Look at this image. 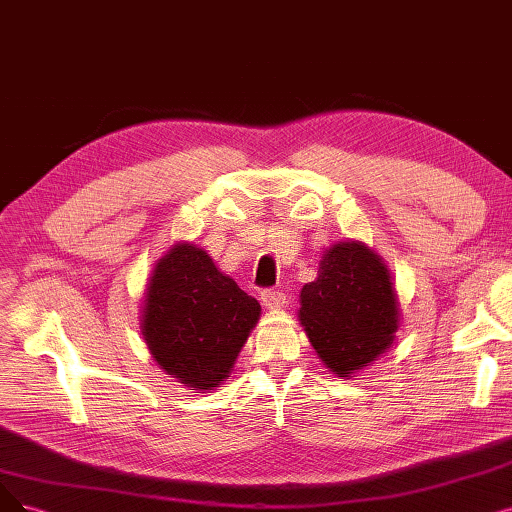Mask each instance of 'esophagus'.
Returning <instances> with one entry per match:
<instances>
[{
	"mask_svg": "<svg viewBox=\"0 0 512 512\" xmlns=\"http://www.w3.org/2000/svg\"><path fill=\"white\" fill-rule=\"evenodd\" d=\"M260 302L267 306V309H281L285 304V294L279 288H269L260 292Z\"/></svg>",
	"mask_w": 512,
	"mask_h": 512,
	"instance_id": "esophagus-1",
	"label": "esophagus"
}]
</instances>
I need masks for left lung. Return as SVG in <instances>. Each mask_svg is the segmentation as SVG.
<instances>
[{
	"mask_svg": "<svg viewBox=\"0 0 512 512\" xmlns=\"http://www.w3.org/2000/svg\"><path fill=\"white\" fill-rule=\"evenodd\" d=\"M300 321L330 370H361L391 346L397 330L386 264L361 243H336L300 292Z\"/></svg>",
	"mask_w": 512,
	"mask_h": 512,
	"instance_id": "8db88e82",
	"label": "left lung"
}]
</instances>
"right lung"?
<instances>
[{"label": "right lung", "instance_id": "obj_1", "mask_svg": "<svg viewBox=\"0 0 512 512\" xmlns=\"http://www.w3.org/2000/svg\"><path fill=\"white\" fill-rule=\"evenodd\" d=\"M260 317V304L222 275L212 258L178 243L151 275L142 336L155 361L191 391H212Z\"/></svg>", "mask_w": 512, "mask_h": 512}]
</instances>
